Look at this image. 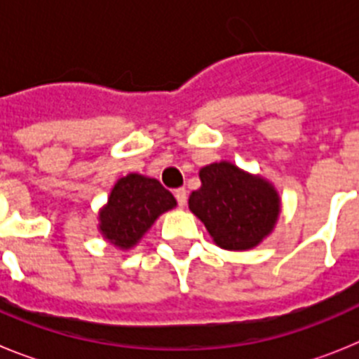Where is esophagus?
Returning <instances> with one entry per match:
<instances>
[{"mask_svg":"<svg viewBox=\"0 0 359 359\" xmlns=\"http://www.w3.org/2000/svg\"><path fill=\"white\" fill-rule=\"evenodd\" d=\"M174 196H176V199H177V205H180V207H185L187 205V190L183 189H176L174 190Z\"/></svg>","mask_w":359,"mask_h":359,"instance_id":"obj_1","label":"esophagus"}]
</instances>
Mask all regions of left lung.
Returning <instances> with one entry per match:
<instances>
[{"instance_id": "obj_1", "label": "left lung", "mask_w": 359, "mask_h": 359, "mask_svg": "<svg viewBox=\"0 0 359 359\" xmlns=\"http://www.w3.org/2000/svg\"><path fill=\"white\" fill-rule=\"evenodd\" d=\"M199 180L201 187L190 194L189 208L219 248L246 252L273 231L280 196L269 180L226 160L205 165Z\"/></svg>"}]
</instances>
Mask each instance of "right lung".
<instances>
[{
  "mask_svg": "<svg viewBox=\"0 0 359 359\" xmlns=\"http://www.w3.org/2000/svg\"><path fill=\"white\" fill-rule=\"evenodd\" d=\"M177 203L154 177L131 172L120 177L98 210V231L115 248L133 250L158 217Z\"/></svg>",
  "mask_w": 359,
  "mask_h": 359,
  "instance_id": "1",
  "label": "right lung"
}]
</instances>
